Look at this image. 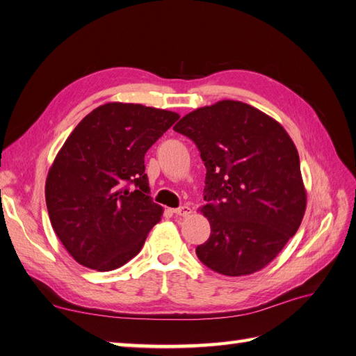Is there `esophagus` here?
I'll list each match as a JSON object with an SVG mask.
<instances>
[{
  "instance_id": "obj_1",
  "label": "esophagus",
  "mask_w": 356,
  "mask_h": 356,
  "mask_svg": "<svg viewBox=\"0 0 356 356\" xmlns=\"http://www.w3.org/2000/svg\"><path fill=\"white\" fill-rule=\"evenodd\" d=\"M175 215H179V217H188V215L191 213V208L190 207H181V208H177L172 211Z\"/></svg>"
}]
</instances>
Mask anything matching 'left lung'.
<instances>
[{
  "label": "left lung",
  "mask_w": 356,
  "mask_h": 356,
  "mask_svg": "<svg viewBox=\"0 0 356 356\" xmlns=\"http://www.w3.org/2000/svg\"><path fill=\"white\" fill-rule=\"evenodd\" d=\"M174 131L196 144L207 168L202 212L211 236L196 248L199 260L225 276L261 270L306 211L293 139L272 117L229 99L191 111Z\"/></svg>",
  "instance_id": "1"
}]
</instances>
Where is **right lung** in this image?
Returning a JSON list of instances; mask_svg holds the SVG:
<instances>
[{"label": "right lung", "instance_id": "1", "mask_svg": "<svg viewBox=\"0 0 356 356\" xmlns=\"http://www.w3.org/2000/svg\"><path fill=\"white\" fill-rule=\"evenodd\" d=\"M178 118L153 106L108 102L71 132L49 170L46 203L51 227L75 261L110 272L141 251L163 213L148 196L144 156Z\"/></svg>", "mask_w": 356, "mask_h": 356}]
</instances>
